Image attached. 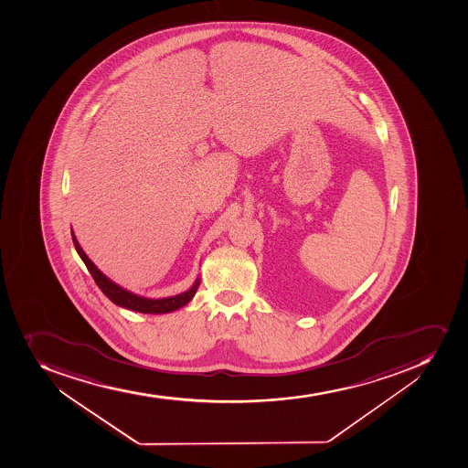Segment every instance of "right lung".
<instances>
[{
	"label": "right lung",
	"instance_id": "add662e5",
	"mask_svg": "<svg viewBox=\"0 0 468 468\" xmlns=\"http://www.w3.org/2000/svg\"><path fill=\"white\" fill-rule=\"evenodd\" d=\"M73 245L77 253L80 254V258L86 263L87 270L90 271L91 277L95 279L96 284L99 289L110 298V300L116 305H121L123 309L133 310L138 314H170L175 310L184 307L185 304H188L189 301L193 300V296L196 295V292L198 289V279L196 280V283L193 284V288L179 293L176 296H168V298H163V300H149V298H143V296L133 295L131 292L126 289L121 288L119 284L114 283L112 280L105 277L101 271L96 268L95 263L87 258V254L82 251L81 247L78 244L77 238L72 232Z\"/></svg>",
	"mask_w": 468,
	"mask_h": 468
}]
</instances>
